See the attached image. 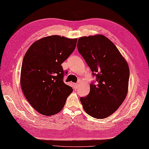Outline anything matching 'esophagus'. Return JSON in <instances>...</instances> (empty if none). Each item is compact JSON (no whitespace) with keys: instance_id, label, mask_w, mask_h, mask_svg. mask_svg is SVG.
Returning <instances> with one entry per match:
<instances>
[{"instance_id":"obj_1","label":"esophagus","mask_w":149,"mask_h":149,"mask_svg":"<svg viewBox=\"0 0 149 149\" xmlns=\"http://www.w3.org/2000/svg\"><path fill=\"white\" fill-rule=\"evenodd\" d=\"M73 86H74V89H77L78 86H79V84L78 83H74V84H73Z\"/></svg>"}]
</instances>
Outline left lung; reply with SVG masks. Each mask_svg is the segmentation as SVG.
Segmentation results:
<instances>
[{"mask_svg": "<svg viewBox=\"0 0 149 149\" xmlns=\"http://www.w3.org/2000/svg\"><path fill=\"white\" fill-rule=\"evenodd\" d=\"M77 48L97 81V85L91 84L88 96L81 97L83 108L93 118H107L127 96L128 63L113 42L102 35L81 37Z\"/></svg>", "mask_w": 149, "mask_h": 149, "instance_id": "8db88e82", "label": "left lung"}]
</instances>
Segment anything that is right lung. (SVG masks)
Here are the masks:
<instances>
[{
	"label": "right lung",
	"instance_id": "add662e5",
	"mask_svg": "<svg viewBox=\"0 0 149 149\" xmlns=\"http://www.w3.org/2000/svg\"><path fill=\"white\" fill-rule=\"evenodd\" d=\"M77 41L58 35L44 37L34 42L24 56L21 89L29 103L43 115L59 113L73 91L63 81L61 64L74 52Z\"/></svg>",
	"mask_w": 149,
	"mask_h": 149
}]
</instances>
